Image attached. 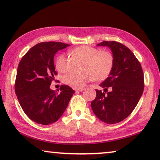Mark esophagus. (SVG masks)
<instances>
[{
	"label": "esophagus",
	"instance_id": "esophagus-1",
	"mask_svg": "<svg viewBox=\"0 0 160 160\" xmlns=\"http://www.w3.org/2000/svg\"><path fill=\"white\" fill-rule=\"evenodd\" d=\"M85 90V88H76L75 89V91L76 92H80V91H84Z\"/></svg>",
	"mask_w": 160,
	"mask_h": 160
}]
</instances>
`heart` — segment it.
Segmentation results:
<instances>
[{
    "instance_id": "1",
    "label": "heart",
    "mask_w": 160,
    "mask_h": 160,
    "mask_svg": "<svg viewBox=\"0 0 160 160\" xmlns=\"http://www.w3.org/2000/svg\"><path fill=\"white\" fill-rule=\"evenodd\" d=\"M72 53L84 60L82 70L85 71L81 74L68 73L63 77V82L72 88H80L93 78L96 80H105L113 69L114 56L108 51H101L94 47L81 46L74 48ZM55 67L59 72L67 70V57L64 53L57 56Z\"/></svg>"
}]
</instances>
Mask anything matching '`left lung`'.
Listing matches in <instances>:
<instances>
[{"mask_svg":"<svg viewBox=\"0 0 160 160\" xmlns=\"http://www.w3.org/2000/svg\"><path fill=\"white\" fill-rule=\"evenodd\" d=\"M98 46H108L114 56L113 69L109 77L96 90L91 102L95 115L107 124L120 122L131 114L144 89L143 72L140 62L128 47L116 41H103Z\"/></svg>","mask_w":160,"mask_h":160,"instance_id":"obj_1","label":"left lung"}]
</instances>
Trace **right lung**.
I'll list each match as a JSON object with an SVG mask.
<instances>
[{"mask_svg":"<svg viewBox=\"0 0 160 160\" xmlns=\"http://www.w3.org/2000/svg\"><path fill=\"white\" fill-rule=\"evenodd\" d=\"M69 46L60 42H40L25 53L18 66L16 95L24 113L38 124L57 122L75 93L66 85L61 86L58 94L50 88L57 75L53 63L55 53Z\"/></svg>","mask_w":160,"mask_h":160,"instance_id":"obj_1","label":"right lung"}]
</instances>
